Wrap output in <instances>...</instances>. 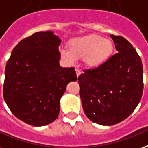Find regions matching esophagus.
Instances as JSON below:
<instances>
[{
	"mask_svg": "<svg viewBox=\"0 0 148 148\" xmlns=\"http://www.w3.org/2000/svg\"><path fill=\"white\" fill-rule=\"evenodd\" d=\"M75 71H76L77 77H78L80 76V75H81V74H82V72L80 71H79V70H77V69H76V70H75Z\"/></svg>",
	"mask_w": 148,
	"mask_h": 148,
	"instance_id": "esophagus-1",
	"label": "esophagus"
}]
</instances>
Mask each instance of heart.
I'll return each mask as SVG.
<instances>
[{
    "mask_svg": "<svg viewBox=\"0 0 148 148\" xmlns=\"http://www.w3.org/2000/svg\"><path fill=\"white\" fill-rule=\"evenodd\" d=\"M68 51L60 52L62 58L69 64L83 58L84 66L96 69L104 64L113 53L114 45L111 39L97 34H90L71 39L67 44Z\"/></svg>",
    "mask_w": 148,
    "mask_h": 148,
    "instance_id": "b5f03b06",
    "label": "heart"
}]
</instances>
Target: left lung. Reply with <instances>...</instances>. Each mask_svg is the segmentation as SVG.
I'll use <instances>...</instances> for the list:
<instances>
[{
    "label": "left lung",
    "mask_w": 148,
    "mask_h": 148,
    "mask_svg": "<svg viewBox=\"0 0 148 148\" xmlns=\"http://www.w3.org/2000/svg\"><path fill=\"white\" fill-rule=\"evenodd\" d=\"M110 37L118 53L77 78L84 113L102 126L127 119L139 104L144 88L143 66L136 49L123 37Z\"/></svg>",
    "instance_id": "1"
}]
</instances>
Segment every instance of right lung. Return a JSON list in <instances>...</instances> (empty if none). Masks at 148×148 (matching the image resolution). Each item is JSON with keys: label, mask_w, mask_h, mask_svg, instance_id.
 Returning <instances> with one entry per match:
<instances>
[{"label": "right lung", "mask_w": 148, "mask_h": 148, "mask_svg": "<svg viewBox=\"0 0 148 148\" xmlns=\"http://www.w3.org/2000/svg\"><path fill=\"white\" fill-rule=\"evenodd\" d=\"M61 39L53 32H39L22 39L5 67L3 95L21 121L42 127L58 118L67 84L77 80L74 67L60 65Z\"/></svg>", "instance_id": "right-lung-1"}]
</instances>
